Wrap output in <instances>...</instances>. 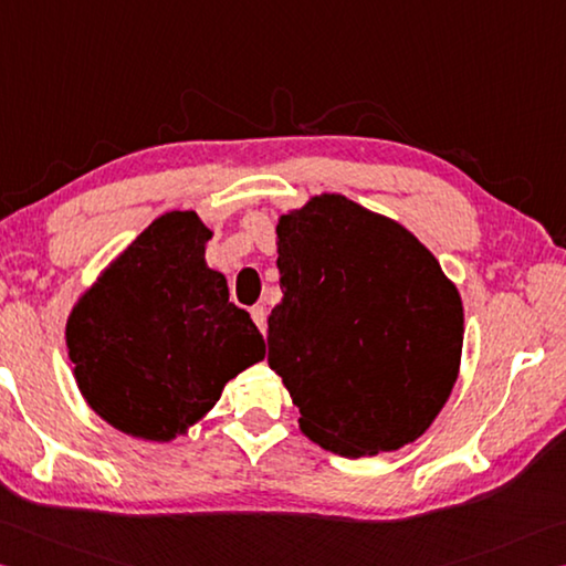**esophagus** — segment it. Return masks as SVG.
<instances>
[{"label": "esophagus", "mask_w": 566, "mask_h": 566, "mask_svg": "<svg viewBox=\"0 0 566 566\" xmlns=\"http://www.w3.org/2000/svg\"><path fill=\"white\" fill-rule=\"evenodd\" d=\"M251 318H253V323H255V328L265 335V325H268L265 318H268V313H265L263 305H253V308H251Z\"/></svg>", "instance_id": "obj_1"}]
</instances>
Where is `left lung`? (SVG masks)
<instances>
[{
  "label": "left lung",
  "instance_id": "1",
  "mask_svg": "<svg viewBox=\"0 0 566 566\" xmlns=\"http://www.w3.org/2000/svg\"><path fill=\"white\" fill-rule=\"evenodd\" d=\"M283 301L268 315V365L305 438L340 458L400 450L458 382V285L392 218L340 193L277 218Z\"/></svg>",
  "mask_w": 566,
  "mask_h": 566
}]
</instances>
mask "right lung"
Wrapping results in <instances>:
<instances>
[{"label":"right lung","mask_w":566,"mask_h":566,"mask_svg":"<svg viewBox=\"0 0 566 566\" xmlns=\"http://www.w3.org/2000/svg\"><path fill=\"white\" fill-rule=\"evenodd\" d=\"M213 228L168 211L78 295L66 321L76 388L114 430L171 442L201 422L228 380L265 358L251 315L208 268Z\"/></svg>","instance_id":"obj_1"}]
</instances>
